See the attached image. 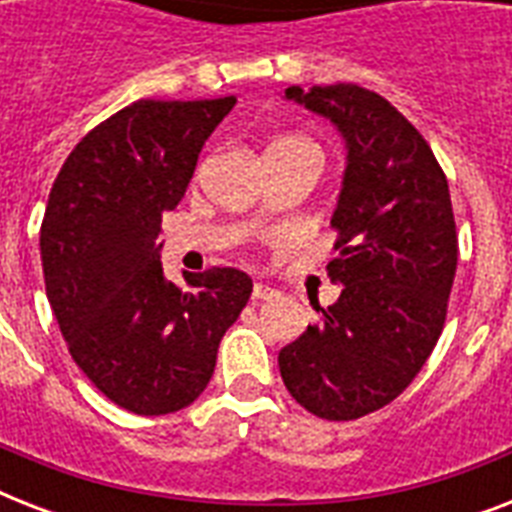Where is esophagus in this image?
Returning a JSON list of instances; mask_svg holds the SVG:
<instances>
[{
  "mask_svg": "<svg viewBox=\"0 0 512 512\" xmlns=\"http://www.w3.org/2000/svg\"><path fill=\"white\" fill-rule=\"evenodd\" d=\"M276 295V289L263 284V281H255V287H252V300H271Z\"/></svg>",
  "mask_w": 512,
  "mask_h": 512,
  "instance_id": "obj_1",
  "label": "esophagus"
}]
</instances>
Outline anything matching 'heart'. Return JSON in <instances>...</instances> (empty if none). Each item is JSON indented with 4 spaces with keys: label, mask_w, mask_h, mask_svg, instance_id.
Returning <instances> with one entry per match:
<instances>
[{
    "label": "heart",
    "mask_w": 512,
    "mask_h": 512,
    "mask_svg": "<svg viewBox=\"0 0 512 512\" xmlns=\"http://www.w3.org/2000/svg\"><path fill=\"white\" fill-rule=\"evenodd\" d=\"M287 140H295V138H287Z\"/></svg>",
    "instance_id": "b5f03b06"
}]
</instances>
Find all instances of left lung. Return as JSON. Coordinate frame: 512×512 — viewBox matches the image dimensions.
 I'll list each match as a JSON object with an SVG mask.
<instances>
[{"instance_id": "1", "label": "left lung", "mask_w": 512, "mask_h": 512, "mask_svg": "<svg viewBox=\"0 0 512 512\" xmlns=\"http://www.w3.org/2000/svg\"><path fill=\"white\" fill-rule=\"evenodd\" d=\"M335 122L348 167L332 215L335 305L279 353L281 380L321 420H358L401 396L436 348L457 271L449 183L428 140L358 84L289 87Z\"/></svg>"}]
</instances>
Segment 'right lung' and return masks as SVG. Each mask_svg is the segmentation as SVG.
Masks as SVG:
<instances>
[{"mask_svg": "<svg viewBox=\"0 0 512 512\" xmlns=\"http://www.w3.org/2000/svg\"><path fill=\"white\" fill-rule=\"evenodd\" d=\"M233 106V95L138 100L87 132L52 183L39 233L47 300L76 366L127 412L193 404L252 295L236 268L185 273L180 289L156 244Z\"/></svg>", "mask_w": 512, "mask_h": 512, "instance_id": "obj_1", "label": "right lung"}]
</instances>
